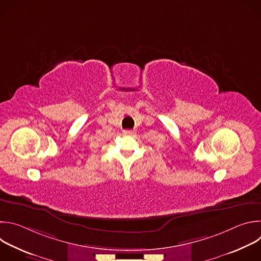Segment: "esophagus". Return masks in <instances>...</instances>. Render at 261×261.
Instances as JSON below:
<instances>
[{"label":"esophagus","mask_w":261,"mask_h":261,"mask_svg":"<svg viewBox=\"0 0 261 261\" xmlns=\"http://www.w3.org/2000/svg\"><path fill=\"white\" fill-rule=\"evenodd\" d=\"M123 134H124V135H133V134H134V131H133V130H124V131H123Z\"/></svg>","instance_id":"esophagus-1"}]
</instances>
